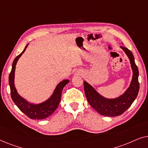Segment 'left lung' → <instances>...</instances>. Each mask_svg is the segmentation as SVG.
<instances>
[{
	"instance_id": "left-lung-1",
	"label": "left lung",
	"mask_w": 148,
	"mask_h": 148,
	"mask_svg": "<svg viewBox=\"0 0 148 148\" xmlns=\"http://www.w3.org/2000/svg\"><path fill=\"white\" fill-rule=\"evenodd\" d=\"M121 48L128 56L133 71L131 84L123 94L114 98H105L88 82L86 81L84 82L85 94L89 104L103 116H116L122 114L134 102L139 92V71L135 62L134 56L128 48L124 46H121Z\"/></svg>"
}]
</instances>
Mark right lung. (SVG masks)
<instances>
[{
    "instance_id": "add662e5",
    "label": "right lung",
    "mask_w": 148,
    "mask_h": 148,
    "mask_svg": "<svg viewBox=\"0 0 148 148\" xmlns=\"http://www.w3.org/2000/svg\"><path fill=\"white\" fill-rule=\"evenodd\" d=\"M28 44L24 48L23 51L19 55H18L13 60L12 64V69L9 77V83L11 90V95L12 100L21 112L32 119H44L47 118L53 113L59 105L61 99L62 91L64 87L69 82V79H64L58 83L54 89L53 94L49 98L44 102L34 104L28 102L18 94L15 86V71L17 62L19 58L21 57L23 52L25 51Z\"/></svg>"
}]
</instances>
